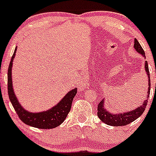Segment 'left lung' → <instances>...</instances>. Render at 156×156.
I'll return each instance as SVG.
<instances>
[{
    "label": "left lung",
    "mask_w": 156,
    "mask_h": 156,
    "mask_svg": "<svg viewBox=\"0 0 156 156\" xmlns=\"http://www.w3.org/2000/svg\"><path fill=\"white\" fill-rule=\"evenodd\" d=\"M134 47L135 50L137 51L138 53H140L142 56H144L145 58V54H144V50H143L142 47L140 46L137 40L135 38L134 39ZM144 68H145L146 73L148 75V94H147V99L144 101L142 105H140V107L137 108L136 109L133 110V111H129L127 112H124V113H119V114H113L109 112H108L105 108H104V99L98 104V116L99 119L105 122V124L109 125V126H126V125L129 124L135 119H137V118L142 115L144 111L145 110L146 105L148 104V97L150 94V87H151V81H150V73L149 70H148V66L147 61H145V64H144Z\"/></svg>",
    "instance_id": "8db88e82"
}]
</instances>
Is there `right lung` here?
Segmentation results:
<instances>
[{
    "label": "right lung",
    "mask_w": 156,
    "mask_h": 156,
    "mask_svg": "<svg viewBox=\"0 0 156 156\" xmlns=\"http://www.w3.org/2000/svg\"><path fill=\"white\" fill-rule=\"evenodd\" d=\"M16 49L17 48L15 49L8 69V92L12 106L16 110L17 115H19V119L29 126L39 128V129H52L57 127L64 122L66 116L68 115L71 108L73 100L77 93V89L74 88L73 90H69L55 106H54L47 111L34 113L25 110L22 107L21 104H19V101L14 93L13 87H12V62L16 56Z\"/></svg>",
    "instance_id": "right-lung-1"
}]
</instances>
